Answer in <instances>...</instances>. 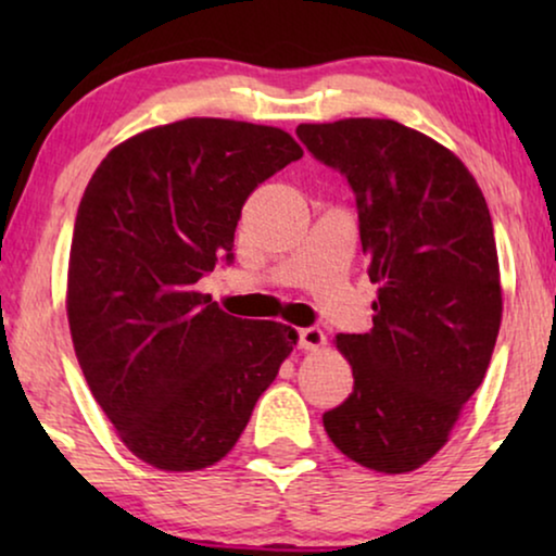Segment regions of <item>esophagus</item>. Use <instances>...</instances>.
<instances>
[{
	"label": "esophagus",
	"instance_id": "obj_1",
	"mask_svg": "<svg viewBox=\"0 0 556 556\" xmlns=\"http://www.w3.org/2000/svg\"><path fill=\"white\" fill-rule=\"evenodd\" d=\"M326 344V333L316 326H308V329L299 331V346L306 349V352H318Z\"/></svg>",
	"mask_w": 556,
	"mask_h": 556
}]
</instances>
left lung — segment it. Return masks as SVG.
Wrapping results in <instances>:
<instances>
[{
  "label": "left lung",
  "mask_w": 556,
  "mask_h": 556,
  "mask_svg": "<svg viewBox=\"0 0 556 556\" xmlns=\"http://www.w3.org/2000/svg\"><path fill=\"white\" fill-rule=\"evenodd\" d=\"M359 210L377 283L367 333H339L354 392L324 415L331 443L379 473H409L447 443L496 346L501 273L489 204L466 164L392 118L301 124Z\"/></svg>",
  "instance_id": "1"
}]
</instances>
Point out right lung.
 I'll use <instances>...</instances> for the list:
<instances>
[{
	"instance_id": "add662e5",
	"label": "right lung",
	"mask_w": 556,
	"mask_h": 556,
	"mask_svg": "<svg viewBox=\"0 0 556 556\" xmlns=\"http://www.w3.org/2000/svg\"><path fill=\"white\" fill-rule=\"evenodd\" d=\"M301 156L283 128L185 118L113 147L83 192L65 295L75 356L149 466L223 460L299 341L286 324L225 314L197 280L232 257L253 189Z\"/></svg>"
}]
</instances>
